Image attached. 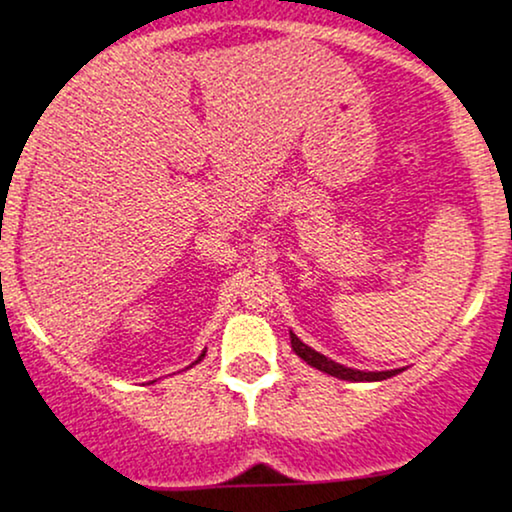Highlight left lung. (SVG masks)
Masks as SVG:
<instances>
[{
  "instance_id": "obj_1",
  "label": "left lung",
  "mask_w": 512,
  "mask_h": 512,
  "mask_svg": "<svg viewBox=\"0 0 512 512\" xmlns=\"http://www.w3.org/2000/svg\"><path fill=\"white\" fill-rule=\"evenodd\" d=\"M291 346H293V351H296V356H301L303 361L308 363V366L322 370V373H327V375H334V378H339V380H351V383H363V380H366V383H373V380H387V378H392V375L402 373V368H397V370H375V373H366V370H356V368H346V366H342V363H334L332 358L322 356L320 351L310 349V346L303 344L301 339H298L293 332H291Z\"/></svg>"
}]
</instances>
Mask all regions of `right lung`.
Here are the masks:
<instances>
[{
	"label": "right lung",
	"mask_w": 512,
	"mask_h": 512,
	"mask_svg": "<svg viewBox=\"0 0 512 512\" xmlns=\"http://www.w3.org/2000/svg\"><path fill=\"white\" fill-rule=\"evenodd\" d=\"M202 358H204V354H202V356H199V358H197V361H202ZM197 361H195V363H197ZM195 363H192V366H195Z\"/></svg>",
	"instance_id": "obj_1"
}]
</instances>
